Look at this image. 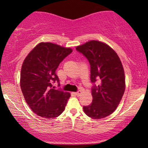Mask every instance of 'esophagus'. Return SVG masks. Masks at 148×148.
Masks as SVG:
<instances>
[{"label":"esophagus","mask_w":148,"mask_h":148,"mask_svg":"<svg viewBox=\"0 0 148 148\" xmlns=\"http://www.w3.org/2000/svg\"><path fill=\"white\" fill-rule=\"evenodd\" d=\"M75 95H76L77 96H80L81 95H82V91H81V90H79L78 92H75Z\"/></svg>","instance_id":"34e87169"}]
</instances>
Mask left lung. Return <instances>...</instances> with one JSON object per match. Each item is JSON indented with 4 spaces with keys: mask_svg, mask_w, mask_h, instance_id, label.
<instances>
[{
    "mask_svg": "<svg viewBox=\"0 0 148 148\" xmlns=\"http://www.w3.org/2000/svg\"><path fill=\"white\" fill-rule=\"evenodd\" d=\"M76 50L88 58L90 64L91 82H97L92 89V103L84 106L89 117L100 119L116 110L125 90V72L116 52L104 42L91 40L77 46Z\"/></svg>",
    "mask_w": 148,
    "mask_h": 148,
    "instance_id": "1",
    "label": "left lung"
}]
</instances>
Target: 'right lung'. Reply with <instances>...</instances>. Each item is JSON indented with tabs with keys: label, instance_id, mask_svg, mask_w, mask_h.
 I'll list each match as a JSON object with an SVG mask.
<instances>
[{
	"label": "right lung",
	"instance_id": "right-lung-1",
	"mask_svg": "<svg viewBox=\"0 0 148 148\" xmlns=\"http://www.w3.org/2000/svg\"><path fill=\"white\" fill-rule=\"evenodd\" d=\"M72 52L71 48L52 42H40L24 59L20 86L28 106L38 116L55 118L64 110L71 94L52 87L54 82H59L56 69Z\"/></svg>",
	"mask_w": 148,
	"mask_h": 148
}]
</instances>
